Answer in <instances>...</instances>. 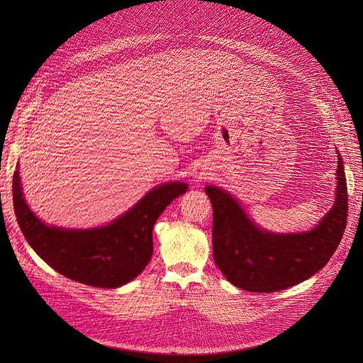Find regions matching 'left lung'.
<instances>
[{
  "instance_id": "left-lung-1",
  "label": "left lung",
  "mask_w": 363,
  "mask_h": 363,
  "mask_svg": "<svg viewBox=\"0 0 363 363\" xmlns=\"http://www.w3.org/2000/svg\"><path fill=\"white\" fill-rule=\"evenodd\" d=\"M334 206L304 233L266 231L245 213L241 203L220 186L204 188L213 206V259L223 277L252 293L290 289L319 272L341 241L347 223V184L337 151Z\"/></svg>"
}]
</instances>
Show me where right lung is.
<instances>
[{
    "label": "right lung",
    "mask_w": 363,
    "mask_h": 363,
    "mask_svg": "<svg viewBox=\"0 0 363 363\" xmlns=\"http://www.w3.org/2000/svg\"><path fill=\"white\" fill-rule=\"evenodd\" d=\"M186 191L181 181L160 184L110 223L73 230L38 218L23 197L18 164L13 175L14 213L33 252L63 277L99 289L122 287L145 269L152 256V226Z\"/></svg>",
    "instance_id": "1"
}]
</instances>
